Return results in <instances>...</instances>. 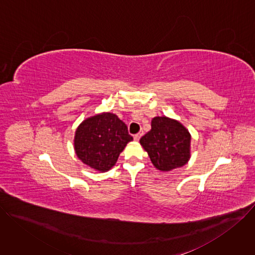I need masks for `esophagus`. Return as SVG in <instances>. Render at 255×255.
<instances>
[{"label": "esophagus", "instance_id": "esophagus-1", "mask_svg": "<svg viewBox=\"0 0 255 255\" xmlns=\"http://www.w3.org/2000/svg\"><path fill=\"white\" fill-rule=\"evenodd\" d=\"M141 135H142V132H139V133H137V134H135L134 135V140H136V141H138L139 139H140V137H141Z\"/></svg>", "mask_w": 255, "mask_h": 255}]
</instances>
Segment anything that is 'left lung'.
Segmentation results:
<instances>
[{
    "mask_svg": "<svg viewBox=\"0 0 255 255\" xmlns=\"http://www.w3.org/2000/svg\"><path fill=\"white\" fill-rule=\"evenodd\" d=\"M140 143L153 165L162 171L183 166L190 159V133L179 122L167 117L153 118L151 130L141 137Z\"/></svg>",
    "mask_w": 255,
    "mask_h": 255,
    "instance_id": "obj_1",
    "label": "left lung"
}]
</instances>
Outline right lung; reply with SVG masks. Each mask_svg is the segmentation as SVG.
<instances>
[{
    "label": "right lung",
    "instance_id": "obj_1",
    "mask_svg": "<svg viewBox=\"0 0 255 255\" xmlns=\"http://www.w3.org/2000/svg\"><path fill=\"white\" fill-rule=\"evenodd\" d=\"M133 140L126 124L115 114L103 113L85 120L77 129L75 149L89 166L107 171L117 161L126 144Z\"/></svg>",
    "mask_w": 255,
    "mask_h": 255
}]
</instances>
